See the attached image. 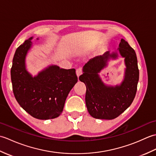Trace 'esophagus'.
<instances>
[{"label": "esophagus", "instance_id": "1", "mask_svg": "<svg viewBox=\"0 0 156 156\" xmlns=\"http://www.w3.org/2000/svg\"><path fill=\"white\" fill-rule=\"evenodd\" d=\"M76 75H77L78 77H79V76H80L82 74V68H78L77 69H76Z\"/></svg>", "mask_w": 156, "mask_h": 156}]
</instances>
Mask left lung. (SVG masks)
I'll list each match as a JSON object with an SVG mask.
<instances>
[{
    "mask_svg": "<svg viewBox=\"0 0 156 156\" xmlns=\"http://www.w3.org/2000/svg\"><path fill=\"white\" fill-rule=\"evenodd\" d=\"M118 53L124 58L126 68L124 80L119 85H107L99 73L111 59L118 58ZM82 71L83 74L79 80L87 87L86 105L92 117L111 120L117 117L131 105L137 92L140 72L136 54L125 39H121L117 51H108L102 55L90 59Z\"/></svg>",
    "mask_w": 156,
    "mask_h": 156,
    "instance_id": "obj_1",
    "label": "left lung"
}]
</instances>
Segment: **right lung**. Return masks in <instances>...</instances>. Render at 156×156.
I'll use <instances>...</instances> for the list:
<instances>
[{
	"mask_svg": "<svg viewBox=\"0 0 156 156\" xmlns=\"http://www.w3.org/2000/svg\"><path fill=\"white\" fill-rule=\"evenodd\" d=\"M27 39L16 49L11 69L12 90L16 101L33 117L47 120L59 117L69 91L78 82L75 69L50 65L33 76L26 67V57L32 48ZM38 40L39 38H37Z\"/></svg>",
	"mask_w": 156,
	"mask_h": 156,
	"instance_id": "1",
	"label": "right lung"
}]
</instances>
